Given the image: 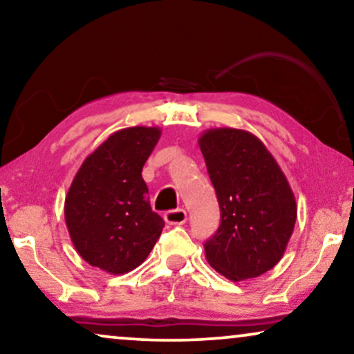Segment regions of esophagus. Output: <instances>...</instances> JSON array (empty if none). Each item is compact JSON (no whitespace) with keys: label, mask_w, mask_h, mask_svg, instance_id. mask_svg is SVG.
Instances as JSON below:
<instances>
[{"label":"esophagus","mask_w":354,"mask_h":354,"mask_svg":"<svg viewBox=\"0 0 354 354\" xmlns=\"http://www.w3.org/2000/svg\"><path fill=\"white\" fill-rule=\"evenodd\" d=\"M164 221L171 225H182V224H185V221H187V212H185V209L167 211L166 214H164Z\"/></svg>","instance_id":"obj_1"}]
</instances>
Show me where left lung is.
<instances>
[{
	"label": "left lung",
	"instance_id": "8db88e82",
	"mask_svg": "<svg viewBox=\"0 0 354 354\" xmlns=\"http://www.w3.org/2000/svg\"><path fill=\"white\" fill-rule=\"evenodd\" d=\"M200 149L221 207L206 259L229 280L253 279L282 259L297 222V201L269 149L240 129H209Z\"/></svg>",
	"mask_w": 354,
	"mask_h": 354
}]
</instances>
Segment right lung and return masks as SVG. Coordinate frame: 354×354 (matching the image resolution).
Here are the masks:
<instances>
[{"label":"right lung","mask_w":354,"mask_h":354,"mask_svg":"<svg viewBox=\"0 0 354 354\" xmlns=\"http://www.w3.org/2000/svg\"><path fill=\"white\" fill-rule=\"evenodd\" d=\"M161 137L159 127L114 132L82 164L64 203L77 253L93 268L125 274L148 258L164 221L149 206L142 169Z\"/></svg>","instance_id":"obj_1"}]
</instances>
